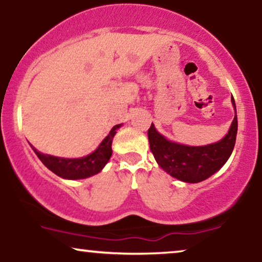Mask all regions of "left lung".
<instances>
[{
    "label": "left lung",
    "instance_id": "8db88e82",
    "mask_svg": "<svg viewBox=\"0 0 262 262\" xmlns=\"http://www.w3.org/2000/svg\"><path fill=\"white\" fill-rule=\"evenodd\" d=\"M233 106L235 102L231 98ZM237 133L236 110L229 132L222 140L204 146H188L167 140L151 123L148 138L150 150L162 170L180 181L197 183L217 172L227 162L235 145Z\"/></svg>",
    "mask_w": 262,
    "mask_h": 262
}]
</instances>
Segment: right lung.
Instances as JSON below:
<instances>
[{"mask_svg": "<svg viewBox=\"0 0 262 262\" xmlns=\"http://www.w3.org/2000/svg\"><path fill=\"white\" fill-rule=\"evenodd\" d=\"M119 127H121V124L114 125L111 129L110 134L102 140L98 148L92 154L79 159H65L41 154L34 146H31L38 158L40 159V161L55 175L66 180L86 179V177L93 176L100 172L111 159V156H112V140L117 133L116 130Z\"/></svg>", "mask_w": 262, "mask_h": 262, "instance_id": "right-lung-1", "label": "right lung"}]
</instances>
